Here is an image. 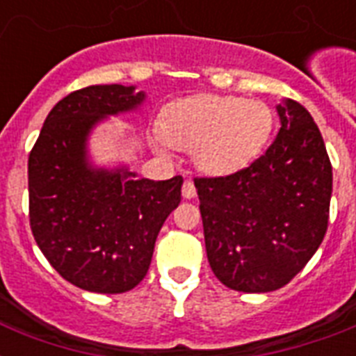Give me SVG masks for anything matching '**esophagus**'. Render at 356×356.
Listing matches in <instances>:
<instances>
[{"instance_id": "obj_1", "label": "esophagus", "mask_w": 356, "mask_h": 356, "mask_svg": "<svg viewBox=\"0 0 356 356\" xmlns=\"http://www.w3.org/2000/svg\"><path fill=\"white\" fill-rule=\"evenodd\" d=\"M181 192H183L184 200H192V197H195L194 183H192L190 179H186V181L183 183V190H181Z\"/></svg>"}]
</instances>
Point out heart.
Returning <instances> with one entry per match:
<instances>
[{"label": "heart", "mask_w": 356, "mask_h": 356, "mask_svg": "<svg viewBox=\"0 0 356 356\" xmlns=\"http://www.w3.org/2000/svg\"><path fill=\"white\" fill-rule=\"evenodd\" d=\"M271 127L273 116L262 102L200 94L164 108L161 133H153L151 144L161 153L192 151V161L207 175H231L262 153Z\"/></svg>", "instance_id": "b5f03b06"}]
</instances>
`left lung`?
Returning a JSON list of instances; mask_svg holds the SVG:
<instances>
[{"mask_svg":"<svg viewBox=\"0 0 356 356\" xmlns=\"http://www.w3.org/2000/svg\"><path fill=\"white\" fill-rule=\"evenodd\" d=\"M281 129L264 155L227 177L195 179L209 264L238 292L292 281L318 251L329 222L332 168L303 105L282 99Z\"/></svg>","mask_w":356,"mask_h":356,"instance_id":"1","label":"left lung"}]
</instances>
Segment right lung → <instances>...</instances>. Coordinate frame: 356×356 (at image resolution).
I'll list each match as a JSON object with an SVG mask.
<instances>
[{"instance_id":"add662e5","label":"right lung","mask_w":356,"mask_h":356,"mask_svg":"<svg viewBox=\"0 0 356 356\" xmlns=\"http://www.w3.org/2000/svg\"><path fill=\"white\" fill-rule=\"evenodd\" d=\"M145 92L94 85L60 99L29 155L31 231L68 282L96 293L133 290L149 270L159 231L181 203L183 177H138L129 164L103 166L90 136L113 116L138 113Z\"/></svg>"}]
</instances>
